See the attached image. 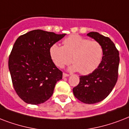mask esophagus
<instances>
[{
  "instance_id": "34e87169",
  "label": "esophagus",
  "mask_w": 129,
  "mask_h": 129,
  "mask_svg": "<svg viewBox=\"0 0 129 129\" xmlns=\"http://www.w3.org/2000/svg\"><path fill=\"white\" fill-rule=\"evenodd\" d=\"M70 75L68 74H66V73H63V78H66V77H68Z\"/></svg>"
}]
</instances>
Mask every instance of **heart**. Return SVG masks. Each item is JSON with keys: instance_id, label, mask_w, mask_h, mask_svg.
Masks as SVG:
<instances>
[{"instance_id": "b5f03b06", "label": "heart", "mask_w": 129, "mask_h": 129, "mask_svg": "<svg viewBox=\"0 0 129 129\" xmlns=\"http://www.w3.org/2000/svg\"><path fill=\"white\" fill-rule=\"evenodd\" d=\"M63 43V46L57 43L51 45L49 50L50 58L58 68H63L72 59L74 64L69 68V70L79 71L81 74L88 75L100 65L103 49L98 41H90L78 35H72L66 38Z\"/></svg>"}]
</instances>
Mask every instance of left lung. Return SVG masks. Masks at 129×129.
Segmentation results:
<instances>
[{
  "label": "left lung",
  "mask_w": 129,
  "mask_h": 129,
  "mask_svg": "<svg viewBox=\"0 0 129 129\" xmlns=\"http://www.w3.org/2000/svg\"><path fill=\"white\" fill-rule=\"evenodd\" d=\"M88 37L100 43L103 56L98 67L90 74L80 76L78 85L73 88L74 96L86 104H95L109 95L118 79L119 53L110 38L97 32H90Z\"/></svg>",
  "instance_id": "obj_1"
}]
</instances>
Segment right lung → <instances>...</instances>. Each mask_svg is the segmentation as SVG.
<instances>
[{
	"label": "right lung",
	"mask_w": 129,
	"mask_h": 129,
	"mask_svg": "<svg viewBox=\"0 0 129 129\" xmlns=\"http://www.w3.org/2000/svg\"><path fill=\"white\" fill-rule=\"evenodd\" d=\"M65 35L37 29L19 36L15 41L9 56V72L17 94L27 104L47 101L62 79V72L55 66L49 50Z\"/></svg>",
	"instance_id": "right-lung-1"
}]
</instances>
